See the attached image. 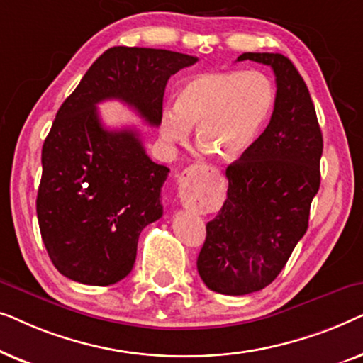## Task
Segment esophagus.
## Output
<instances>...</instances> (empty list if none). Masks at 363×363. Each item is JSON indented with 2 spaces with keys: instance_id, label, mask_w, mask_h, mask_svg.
I'll return each mask as SVG.
<instances>
[{
  "instance_id": "obj_1",
  "label": "esophagus",
  "mask_w": 363,
  "mask_h": 363,
  "mask_svg": "<svg viewBox=\"0 0 363 363\" xmlns=\"http://www.w3.org/2000/svg\"><path fill=\"white\" fill-rule=\"evenodd\" d=\"M191 170H215L213 167H208V165H196L193 167ZM180 198H182V203L185 205L186 208H198V206H203L206 205L208 198L205 188H203L200 183H193V185H186V186H182L180 188Z\"/></svg>"
}]
</instances>
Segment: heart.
Returning a JSON list of instances; mask_svg holds the SVG:
<instances>
[{
  "instance_id": "b5f03b06",
  "label": "heart",
  "mask_w": 363,
  "mask_h": 363,
  "mask_svg": "<svg viewBox=\"0 0 363 363\" xmlns=\"http://www.w3.org/2000/svg\"><path fill=\"white\" fill-rule=\"evenodd\" d=\"M274 86L259 71L211 72L186 81L175 107L160 117V133L170 143H185L190 127L205 152L235 160L250 150L269 121Z\"/></svg>"
}]
</instances>
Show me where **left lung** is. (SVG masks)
<instances>
[{
  "instance_id": "obj_1",
  "label": "left lung",
  "mask_w": 363,
  "mask_h": 363,
  "mask_svg": "<svg viewBox=\"0 0 363 363\" xmlns=\"http://www.w3.org/2000/svg\"><path fill=\"white\" fill-rule=\"evenodd\" d=\"M276 76L269 125L226 168L228 198L208 221L196 267L211 291L245 296L276 279L309 225L320 186L322 132L304 79L289 59L245 52Z\"/></svg>"
}]
</instances>
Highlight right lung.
<instances>
[{"label": "right lung", "mask_w": 363, "mask_h": 363, "mask_svg": "<svg viewBox=\"0 0 363 363\" xmlns=\"http://www.w3.org/2000/svg\"><path fill=\"white\" fill-rule=\"evenodd\" d=\"M196 61L167 49L111 48L59 107L43 145L36 211L62 276L116 284L132 271L143 228L163 215L170 168L150 160L135 128L104 127L97 104L116 99L158 127L168 79Z\"/></svg>", "instance_id": "right-lung-1"}]
</instances>
